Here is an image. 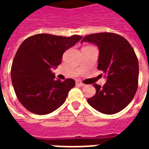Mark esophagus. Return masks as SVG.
I'll list each match as a JSON object with an SVG mask.
<instances>
[{
	"label": "esophagus",
	"instance_id": "34e87169",
	"mask_svg": "<svg viewBox=\"0 0 149 149\" xmlns=\"http://www.w3.org/2000/svg\"><path fill=\"white\" fill-rule=\"evenodd\" d=\"M76 84H77V85H79V86H84V84H83L82 82H80V81H77Z\"/></svg>",
	"mask_w": 149,
	"mask_h": 149
}]
</instances>
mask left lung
<instances>
[{"mask_svg":"<svg viewBox=\"0 0 149 149\" xmlns=\"http://www.w3.org/2000/svg\"><path fill=\"white\" fill-rule=\"evenodd\" d=\"M83 42L98 47L97 68L107 76L103 87L93 84L97 92L88 103L104 114L117 113L128 106L137 90L139 64L134 50L125 37L112 33L90 34Z\"/></svg>","mask_w":149,"mask_h":149,"instance_id":"obj_1","label":"left lung"}]
</instances>
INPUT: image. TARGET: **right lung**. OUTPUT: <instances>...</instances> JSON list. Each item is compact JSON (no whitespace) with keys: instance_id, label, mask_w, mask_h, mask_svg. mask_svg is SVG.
<instances>
[{"instance_id":"add662e5","label":"right lung","mask_w":149,"mask_h":149,"mask_svg":"<svg viewBox=\"0 0 149 149\" xmlns=\"http://www.w3.org/2000/svg\"><path fill=\"white\" fill-rule=\"evenodd\" d=\"M81 38L40 33L22 42L13 61L11 78L17 97L26 109L46 115L64 104L75 81L56 80L51 68H56L63 53Z\"/></svg>"}]
</instances>
